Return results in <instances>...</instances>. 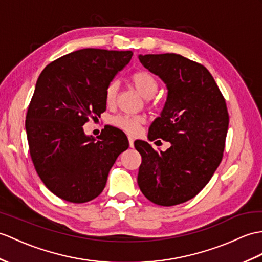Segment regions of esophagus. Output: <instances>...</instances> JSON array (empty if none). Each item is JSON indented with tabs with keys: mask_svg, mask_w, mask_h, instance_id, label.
I'll use <instances>...</instances> for the list:
<instances>
[{
	"mask_svg": "<svg viewBox=\"0 0 262 262\" xmlns=\"http://www.w3.org/2000/svg\"><path fill=\"white\" fill-rule=\"evenodd\" d=\"M128 142H129V146L130 147H134V138L132 136L128 137Z\"/></svg>",
	"mask_w": 262,
	"mask_h": 262,
	"instance_id": "obj_1",
	"label": "esophagus"
}]
</instances>
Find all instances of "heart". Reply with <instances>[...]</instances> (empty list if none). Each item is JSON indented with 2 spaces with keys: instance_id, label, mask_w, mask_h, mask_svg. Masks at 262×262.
Masks as SVG:
<instances>
[{
  "instance_id": "1",
  "label": "heart",
  "mask_w": 262,
  "mask_h": 262,
  "mask_svg": "<svg viewBox=\"0 0 262 262\" xmlns=\"http://www.w3.org/2000/svg\"><path fill=\"white\" fill-rule=\"evenodd\" d=\"M130 82L135 88L138 94L141 95L143 98L149 99L153 97L159 89V82H157L156 78L149 74V72L145 70H138L130 76ZM118 87L116 82H111L106 88L105 93V100L108 106H112L116 101ZM143 118L136 117V116H128V115H120V116L114 117L112 123L118 128L123 129L127 133L135 135L138 133L139 127L143 123Z\"/></svg>"
}]
</instances>
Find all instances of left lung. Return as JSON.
I'll use <instances>...</instances> for the list:
<instances>
[{
    "label": "left lung",
    "instance_id": "obj_1",
    "mask_svg": "<svg viewBox=\"0 0 262 262\" xmlns=\"http://www.w3.org/2000/svg\"><path fill=\"white\" fill-rule=\"evenodd\" d=\"M139 61L166 84L161 116L148 129V139L171 143L156 151L135 141L142 155L137 183L157 205L172 206L193 199L220 165L229 114L223 96L204 66L175 53L139 54Z\"/></svg>",
    "mask_w": 262,
    "mask_h": 262
}]
</instances>
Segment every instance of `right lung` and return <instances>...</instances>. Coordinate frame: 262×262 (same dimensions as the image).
I'll return each mask as SVG.
<instances>
[{"mask_svg": "<svg viewBox=\"0 0 262 262\" xmlns=\"http://www.w3.org/2000/svg\"><path fill=\"white\" fill-rule=\"evenodd\" d=\"M132 51L81 49L54 60L38 78L26 130L30 155L41 181L72 203L94 200L128 139L116 127L96 138L82 126L106 111V88L128 64Z\"/></svg>", "mask_w": 262, "mask_h": 262, "instance_id": "right-lung-1", "label": "right lung"}]
</instances>
